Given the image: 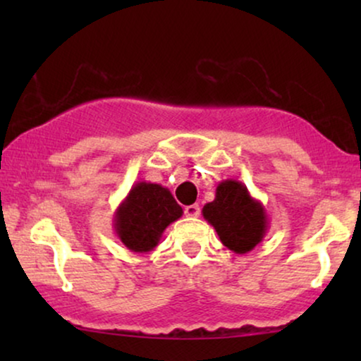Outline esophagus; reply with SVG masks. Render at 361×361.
I'll list each match as a JSON object with an SVG mask.
<instances>
[{
    "label": "esophagus",
    "mask_w": 361,
    "mask_h": 361,
    "mask_svg": "<svg viewBox=\"0 0 361 361\" xmlns=\"http://www.w3.org/2000/svg\"><path fill=\"white\" fill-rule=\"evenodd\" d=\"M184 214H185V216H189V219H195V216L200 215V207L197 205V204H195V205L185 207Z\"/></svg>",
    "instance_id": "34e87169"
}]
</instances>
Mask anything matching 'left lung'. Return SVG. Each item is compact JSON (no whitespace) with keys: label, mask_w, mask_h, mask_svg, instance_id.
Wrapping results in <instances>:
<instances>
[{"label":"left lung","mask_w":361,"mask_h":361,"mask_svg":"<svg viewBox=\"0 0 361 361\" xmlns=\"http://www.w3.org/2000/svg\"><path fill=\"white\" fill-rule=\"evenodd\" d=\"M202 215L214 226L221 243L236 255L250 253L269 228L264 205L250 194L243 182L235 179L216 185L215 199L204 205Z\"/></svg>","instance_id":"obj_1"}]
</instances>
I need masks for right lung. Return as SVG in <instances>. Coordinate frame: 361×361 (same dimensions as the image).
<instances>
[{
  "instance_id": "add662e5",
  "label": "right lung",
  "mask_w": 361,
  "mask_h": 361,
  "mask_svg": "<svg viewBox=\"0 0 361 361\" xmlns=\"http://www.w3.org/2000/svg\"><path fill=\"white\" fill-rule=\"evenodd\" d=\"M184 210L169 189L140 180L118 205L113 215V226L128 250L147 253L156 248L164 230L179 220Z\"/></svg>"
}]
</instances>
